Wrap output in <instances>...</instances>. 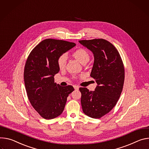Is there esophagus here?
<instances>
[{"instance_id":"34e87169","label":"esophagus","mask_w":149,"mask_h":149,"mask_svg":"<svg viewBox=\"0 0 149 149\" xmlns=\"http://www.w3.org/2000/svg\"><path fill=\"white\" fill-rule=\"evenodd\" d=\"M73 87H74L75 90H78L79 88V87L78 86H77V85H73Z\"/></svg>"}]
</instances>
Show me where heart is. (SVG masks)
I'll return each mask as SVG.
<instances>
[{
	"mask_svg": "<svg viewBox=\"0 0 149 149\" xmlns=\"http://www.w3.org/2000/svg\"><path fill=\"white\" fill-rule=\"evenodd\" d=\"M73 56L81 63L84 64L85 62L88 61L90 58L88 52L85 49H79L73 54ZM67 61V56L65 54H63L60 56L57 59V65L60 69L64 68Z\"/></svg>",
	"mask_w": 149,
	"mask_h": 149,
	"instance_id": "b5f03b06",
	"label": "heart"
}]
</instances>
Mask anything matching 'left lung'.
I'll return each mask as SVG.
<instances>
[{"label": "left lung", "instance_id": "1", "mask_svg": "<svg viewBox=\"0 0 149 149\" xmlns=\"http://www.w3.org/2000/svg\"><path fill=\"white\" fill-rule=\"evenodd\" d=\"M94 55L91 76L97 86L95 91L80 88L84 112L93 118H100L116 105L123 91L125 70L118 51L113 44L102 38L80 40Z\"/></svg>", "mask_w": 149, "mask_h": 149}]
</instances>
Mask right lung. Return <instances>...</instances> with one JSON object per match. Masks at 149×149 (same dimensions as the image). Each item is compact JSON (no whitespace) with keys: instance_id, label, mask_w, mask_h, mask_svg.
<instances>
[{"instance_id":"1","label":"right lung","mask_w":149,"mask_h":149,"mask_svg":"<svg viewBox=\"0 0 149 149\" xmlns=\"http://www.w3.org/2000/svg\"><path fill=\"white\" fill-rule=\"evenodd\" d=\"M76 45L74 42L45 39L29 54L25 65L24 79L28 100L40 116L54 118L63 112L69 94L74 91L71 85L61 86L54 83L59 72L57 59Z\"/></svg>"}]
</instances>
